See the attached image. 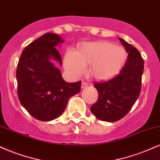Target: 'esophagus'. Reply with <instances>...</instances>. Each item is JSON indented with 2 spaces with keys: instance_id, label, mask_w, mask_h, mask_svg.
<instances>
[{
  "instance_id": "esophagus-1",
  "label": "esophagus",
  "mask_w": 160,
  "mask_h": 160,
  "mask_svg": "<svg viewBox=\"0 0 160 160\" xmlns=\"http://www.w3.org/2000/svg\"><path fill=\"white\" fill-rule=\"evenodd\" d=\"M88 82H85V81H82V84H81V88H86V86H88Z\"/></svg>"
}]
</instances>
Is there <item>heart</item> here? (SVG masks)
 Returning <instances> with one entry per match:
<instances>
[{
	"instance_id": "obj_1",
	"label": "heart",
	"mask_w": 160,
	"mask_h": 160,
	"mask_svg": "<svg viewBox=\"0 0 160 160\" xmlns=\"http://www.w3.org/2000/svg\"><path fill=\"white\" fill-rule=\"evenodd\" d=\"M127 58L126 49L112 42H86L80 45L76 53L73 51L67 52L65 65L69 72L78 76L85 72L86 65H90L92 76L103 80L118 73Z\"/></svg>"
}]
</instances>
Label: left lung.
<instances>
[{"label": "left lung", "mask_w": 160, "mask_h": 160, "mask_svg": "<svg viewBox=\"0 0 160 160\" xmlns=\"http://www.w3.org/2000/svg\"><path fill=\"white\" fill-rule=\"evenodd\" d=\"M119 39L129 53L126 64L115 78L94 84L98 98L90 109L96 118L103 122H117L124 118L137 101L142 89L143 59L135 47Z\"/></svg>", "instance_id": "left-lung-1"}]
</instances>
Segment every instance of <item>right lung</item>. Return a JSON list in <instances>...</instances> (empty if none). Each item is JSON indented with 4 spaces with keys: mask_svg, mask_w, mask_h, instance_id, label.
Returning <instances> with one entry per match:
<instances>
[{
    "mask_svg": "<svg viewBox=\"0 0 160 160\" xmlns=\"http://www.w3.org/2000/svg\"><path fill=\"white\" fill-rule=\"evenodd\" d=\"M62 42L57 34L45 33L25 48L17 65L19 101L33 118L42 122L59 117L81 87V81L65 82L59 69L50 62L53 58L62 64L56 47Z\"/></svg>",
    "mask_w": 160,
    "mask_h": 160,
    "instance_id": "1",
    "label": "right lung"
}]
</instances>
